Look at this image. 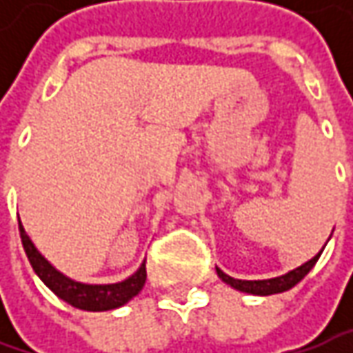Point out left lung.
Returning <instances> with one entry per match:
<instances>
[{
  "instance_id": "obj_1",
  "label": "left lung",
  "mask_w": 353,
  "mask_h": 353,
  "mask_svg": "<svg viewBox=\"0 0 353 353\" xmlns=\"http://www.w3.org/2000/svg\"><path fill=\"white\" fill-rule=\"evenodd\" d=\"M322 253V251H320ZM319 255H314L310 261H306L305 265H301V267H296V269H292L289 271L287 275H281V277L275 279H265V281H241V279H234L230 277V275H225L222 269H218L216 267V273H218V277L224 281L225 285H230V287H234L237 291L241 292H250V294H275V292H285L292 289L296 283H301L303 279L308 275V271L314 267V263L319 261Z\"/></svg>"
}]
</instances>
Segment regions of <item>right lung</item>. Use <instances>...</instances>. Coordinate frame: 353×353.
Returning <instances> with one entry per match:
<instances>
[{
    "label": "right lung",
    "mask_w": 353,
    "mask_h": 353,
    "mask_svg": "<svg viewBox=\"0 0 353 353\" xmlns=\"http://www.w3.org/2000/svg\"><path fill=\"white\" fill-rule=\"evenodd\" d=\"M19 234L23 250L29 257V263L33 267V271L39 275V279L47 285L50 291L54 292L59 299L64 303L82 308V310H92V312H100V310H112L117 306H123L129 303L135 294H139L143 289L145 281H147V269L145 263L125 281L114 283V285H84L72 281L66 275L59 273L47 259L37 251L33 241L25 234L23 225L19 222Z\"/></svg>",
    "instance_id": "obj_1"
}]
</instances>
